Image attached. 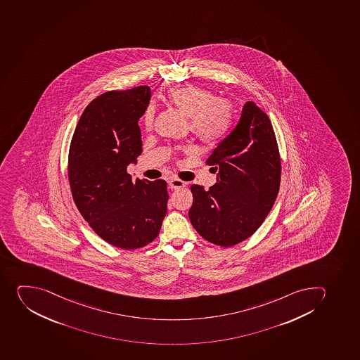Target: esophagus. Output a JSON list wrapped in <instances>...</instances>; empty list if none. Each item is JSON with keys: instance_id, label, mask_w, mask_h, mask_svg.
I'll return each mask as SVG.
<instances>
[{"instance_id": "obj_1", "label": "esophagus", "mask_w": 360, "mask_h": 360, "mask_svg": "<svg viewBox=\"0 0 360 360\" xmlns=\"http://www.w3.org/2000/svg\"><path fill=\"white\" fill-rule=\"evenodd\" d=\"M169 185H170V188H184L185 185H186V183L185 181H181V179H169Z\"/></svg>"}]
</instances>
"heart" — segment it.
Returning a JSON list of instances; mask_svg holds the SVG:
<instances>
[{"label": "heart", "mask_w": 360, "mask_h": 360, "mask_svg": "<svg viewBox=\"0 0 360 360\" xmlns=\"http://www.w3.org/2000/svg\"><path fill=\"white\" fill-rule=\"evenodd\" d=\"M214 95L199 86H176L168 94V102L190 120V129L199 140L212 145L220 141L231 129L233 109L227 101L214 99ZM154 110L148 108L143 116L147 129H152Z\"/></svg>", "instance_id": "heart-1"}]
</instances>
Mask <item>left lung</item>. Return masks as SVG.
Segmentation results:
<instances>
[{
    "mask_svg": "<svg viewBox=\"0 0 360 360\" xmlns=\"http://www.w3.org/2000/svg\"><path fill=\"white\" fill-rule=\"evenodd\" d=\"M206 163L213 165L217 183L208 191L191 185L188 218L205 240L233 247L257 231L279 191L281 156L266 113L245 103L238 125Z\"/></svg>",
    "mask_w": 360,
    "mask_h": 360,
    "instance_id": "8db88e82",
    "label": "left lung"
}]
</instances>
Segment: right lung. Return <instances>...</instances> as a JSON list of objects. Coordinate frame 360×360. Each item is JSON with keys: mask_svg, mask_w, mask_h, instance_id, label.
I'll return each instance as SVG.
<instances>
[{"mask_svg": "<svg viewBox=\"0 0 360 360\" xmlns=\"http://www.w3.org/2000/svg\"><path fill=\"white\" fill-rule=\"evenodd\" d=\"M150 88L108 91L88 104L76 125L68 155V179L83 218L104 241L125 250L155 240L167 213V181L127 174L142 153L138 120Z\"/></svg>", "mask_w": 360, "mask_h": 360, "instance_id": "add662e5", "label": "right lung"}]
</instances>
